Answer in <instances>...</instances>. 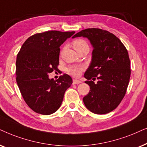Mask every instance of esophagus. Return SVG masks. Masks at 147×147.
Segmentation results:
<instances>
[{"instance_id": "obj_1", "label": "esophagus", "mask_w": 147, "mask_h": 147, "mask_svg": "<svg viewBox=\"0 0 147 147\" xmlns=\"http://www.w3.org/2000/svg\"><path fill=\"white\" fill-rule=\"evenodd\" d=\"M81 81H79V80H77V79H73V84H79V83H81Z\"/></svg>"}]
</instances>
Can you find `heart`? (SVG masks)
I'll return each mask as SVG.
<instances>
[{"label": "heart", "instance_id": "heart-1", "mask_svg": "<svg viewBox=\"0 0 147 147\" xmlns=\"http://www.w3.org/2000/svg\"><path fill=\"white\" fill-rule=\"evenodd\" d=\"M72 46H73V48L76 50H77L80 48H83V47L88 46V44L85 40H81V39H78V40H76L72 42ZM83 66H71L66 69V71L68 74L74 76V77H78L81 74V72L83 70Z\"/></svg>", "mask_w": 147, "mask_h": 147}]
</instances>
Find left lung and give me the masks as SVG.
Segmentation results:
<instances>
[{"label": "left lung", "mask_w": 147, "mask_h": 147, "mask_svg": "<svg viewBox=\"0 0 147 147\" xmlns=\"http://www.w3.org/2000/svg\"><path fill=\"white\" fill-rule=\"evenodd\" d=\"M87 38L93 46L91 64L84 77L90 87L83 97L86 107L97 114L116 109L124 98L130 77L128 51L121 41L109 31L97 28L84 29L72 38ZM98 79L97 84L92 81ZM93 80L91 81L90 80Z\"/></svg>", "instance_id": "obj_1"}]
</instances>
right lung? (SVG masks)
<instances>
[{"instance_id": "right-lung-1", "label": "right lung", "mask_w": 147, "mask_h": 147, "mask_svg": "<svg viewBox=\"0 0 147 147\" xmlns=\"http://www.w3.org/2000/svg\"><path fill=\"white\" fill-rule=\"evenodd\" d=\"M49 31L29 37L21 46L16 60V80L27 105L35 112L50 115L62 104L64 93L72 83L64 74L54 81L48 74L57 70L60 46L75 34Z\"/></svg>"}]
</instances>
